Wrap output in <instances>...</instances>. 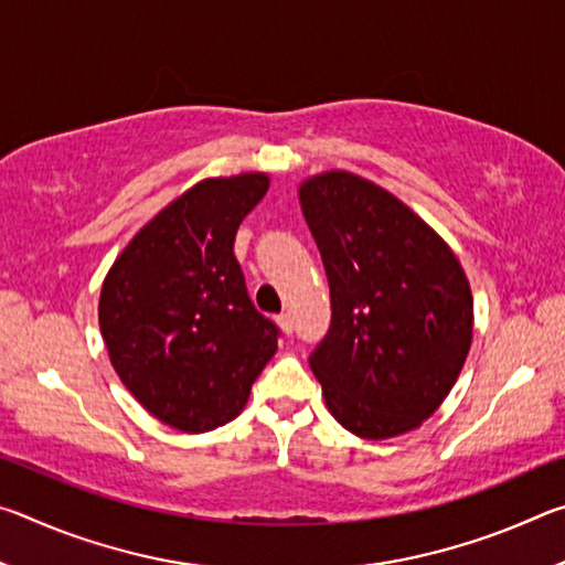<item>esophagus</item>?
<instances>
[{"instance_id":"34e87169","label":"esophagus","mask_w":565,"mask_h":565,"mask_svg":"<svg viewBox=\"0 0 565 565\" xmlns=\"http://www.w3.org/2000/svg\"><path fill=\"white\" fill-rule=\"evenodd\" d=\"M276 321H279V327L284 329V333H291L294 331V317H291L289 311L279 313V319H276Z\"/></svg>"}]
</instances>
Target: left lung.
<instances>
[{"mask_svg": "<svg viewBox=\"0 0 565 565\" xmlns=\"http://www.w3.org/2000/svg\"><path fill=\"white\" fill-rule=\"evenodd\" d=\"M299 199L331 289V327L309 356L331 416L371 441L414 431L471 349L461 264L406 204L349 171L303 181Z\"/></svg>", "mask_w": 565, "mask_h": 565, "instance_id": "1", "label": "left lung"}]
</instances>
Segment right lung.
Instances as JSON below:
<instances>
[{
    "instance_id": "1",
    "label": "right lung",
    "mask_w": 565,
    "mask_h": 565,
    "mask_svg": "<svg viewBox=\"0 0 565 565\" xmlns=\"http://www.w3.org/2000/svg\"><path fill=\"white\" fill-rule=\"evenodd\" d=\"M266 174L206 179L131 238L102 286L111 366L151 416L184 434L234 420L281 331L248 299L236 228Z\"/></svg>"
}]
</instances>
